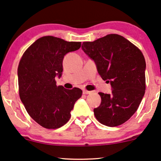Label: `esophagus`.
Wrapping results in <instances>:
<instances>
[{"mask_svg": "<svg viewBox=\"0 0 161 161\" xmlns=\"http://www.w3.org/2000/svg\"><path fill=\"white\" fill-rule=\"evenodd\" d=\"M83 94H89L92 93V92H89V91H87V90H83Z\"/></svg>", "mask_w": 161, "mask_h": 161, "instance_id": "obj_1", "label": "esophagus"}]
</instances>
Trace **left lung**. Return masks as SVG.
Wrapping results in <instances>:
<instances>
[{
	"label": "left lung",
	"instance_id": "8db88e82",
	"mask_svg": "<svg viewBox=\"0 0 161 161\" xmlns=\"http://www.w3.org/2000/svg\"><path fill=\"white\" fill-rule=\"evenodd\" d=\"M81 48L112 87L111 94L99 93L102 102L94 109L95 117L108 126L123 124L136 113L145 93L146 62L142 53L117 34L83 42Z\"/></svg>",
	"mask_w": 161,
	"mask_h": 161
}]
</instances>
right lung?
I'll list each match as a JSON object with an SVG mask.
<instances>
[{
    "label": "right lung",
    "mask_w": 161,
    "mask_h": 161,
    "mask_svg": "<svg viewBox=\"0 0 161 161\" xmlns=\"http://www.w3.org/2000/svg\"><path fill=\"white\" fill-rule=\"evenodd\" d=\"M80 46L81 42L44 36L35 41L20 60L17 70L20 99L30 117L46 129H58L67 123L82 95L80 88L66 89L57 86L55 80L56 76L62 75L64 56Z\"/></svg>",
    "instance_id": "add662e5"
}]
</instances>
